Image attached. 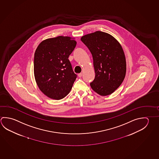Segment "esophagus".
Returning a JSON list of instances; mask_svg holds the SVG:
<instances>
[{"label": "esophagus", "instance_id": "34e87169", "mask_svg": "<svg viewBox=\"0 0 159 159\" xmlns=\"http://www.w3.org/2000/svg\"><path fill=\"white\" fill-rule=\"evenodd\" d=\"M82 76H83V74H82V73H80V74H79L78 76L79 78H81Z\"/></svg>", "mask_w": 159, "mask_h": 159}]
</instances>
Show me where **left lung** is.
<instances>
[{"instance_id":"left-lung-1","label":"left lung","mask_w":159,"mask_h":159,"mask_svg":"<svg viewBox=\"0 0 159 159\" xmlns=\"http://www.w3.org/2000/svg\"><path fill=\"white\" fill-rule=\"evenodd\" d=\"M92 53L95 76L90 85L102 96L111 94L122 83L126 73L125 55L120 43L101 31L81 38Z\"/></svg>"}]
</instances>
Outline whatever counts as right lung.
<instances>
[{"mask_svg": "<svg viewBox=\"0 0 159 159\" xmlns=\"http://www.w3.org/2000/svg\"><path fill=\"white\" fill-rule=\"evenodd\" d=\"M76 42L67 36L45 39L39 43L34 57V75L40 90L50 98L60 100L67 95L77 75L69 56Z\"/></svg>", "mask_w": 159, "mask_h": 159, "instance_id": "add662e5", "label": "right lung"}]
</instances>
